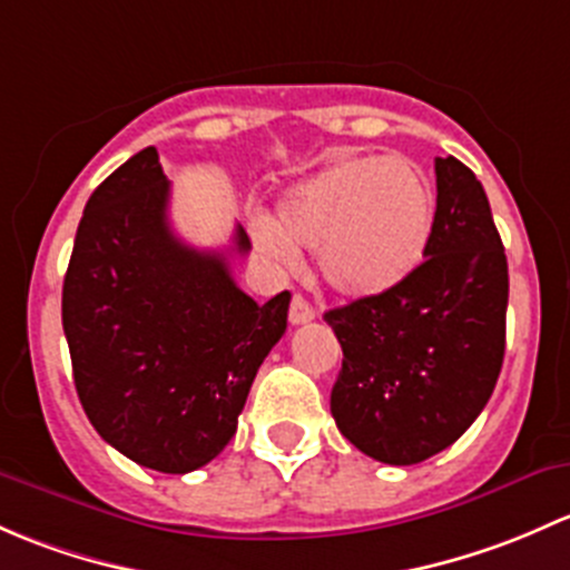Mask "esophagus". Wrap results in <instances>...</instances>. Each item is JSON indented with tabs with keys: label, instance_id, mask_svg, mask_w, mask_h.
Instances as JSON below:
<instances>
[{
	"label": "esophagus",
	"instance_id": "obj_1",
	"mask_svg": "<svg viewBox=\"0 0 570 570\" xmlns=\"http://www.w3.org/2000/svg\"><path fill=\"white\" fill-rule=\"evenodd\" d=\"M309 321H315V307L302 296V293H296L291 302V324L298 326V324H309Z\"/></svg>",
	"mask_w": 570,
	"mask_h": 570
}]
</instances>
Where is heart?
Returning <instances> with one entry per match:
<instances>
[{
    "label": "heart",
    "mask_w": 570,
    "mask_h": 570,
    "mask_svg": "<svg viewBox=\"0 0 570 570\" xmlns=\"http://www.w3.org/2000/svg\"><path fill=\"white\" fill-rule=\"evenodd\" d=\"M436 219L431 180L401 156H351L291 186L277 227L255 225V246L277 268L298 263L296 246L318 249L326 285L367 298L392 291L425 257Z\"/></svg>",
    "instance_id": "obj_1"
}]
</instances>
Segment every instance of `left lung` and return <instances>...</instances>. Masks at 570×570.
I'll use <instances>...</instances> for the list:
<instances>
[{
	"label": "left lung",
	"instance_id": "left-lung-1",
	"mask_svg": "<svg viewBox=\"0 0 570 570\" xmlns=\"http://www.w3.org/2000/svg\"><path fill=\"white\" fill-rule=\"evenodd\" d=\"M504 313L508 257L483 184L455 156L436 158L425 261L392 291L324 315L343 348L332 386L340 433L392 466L450 448L500 379Z\"/></svg>",
	"mask_w": 570,
	"mask_h": 570
}]
</instances>
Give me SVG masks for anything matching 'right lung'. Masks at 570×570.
<instances>
[{
	"instance_id": "obj_1",
	"label": "right lung",
	"mask_w": 570,
	"mask_h": 570,
	"mask_svg": "<svg viewBox=\"0 0 570 570\" xmlns=\"http://www.w3.org/2000/svg\"><path fill=\"white\" fill-rule=\"evenodd\" d=\"M169 180L139 150L85 205L62 283L73 384L104 442L139 466L186 474L236 433L249 386L287 326L291 293L266 304L233 279L227 255L169 227Z\"/></svg>"
}]
</instances>
